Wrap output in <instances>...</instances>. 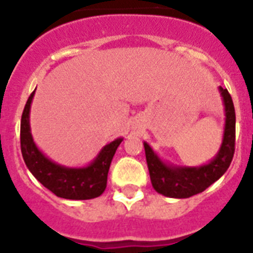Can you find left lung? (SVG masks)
<instances>
[{
  "label": "left lung",
  "instance_id": "left-lung-1",
  "mask_svg": "<svg viewBox=\"0 0 253 253\" xmlns=\"http://www.w3.org/2000/svg\"><path fill=\"white\" fill-rule=\"evenodd\" d=\"M219 91L225 109L224 134L218 154L209 163L199 167L166 165L144 142L152 186L158 194L169 198L185 199L203 193L210 185L222 177L231 165L236 143V111L227 88L219 87Z\"/></svg>",
  "mask_w": 253,
  "mask_h": 253
}]
</instances>
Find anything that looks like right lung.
<instances>
[{
    "label": "right lung",
    "mask_w": 253,
    "mask_h": 253,
    "mask_svg": "<svg viewBox=\"0 0 253 253\" xmlns=\"http://www.w3.org/2000/svg\"><path fill=\"white\" fill-rule=\"evenodd\" d=\"M34 93L35 91H33L26 101L20 126L21 153L29 171L40 184L50 190L58 198L69 200H88L100 196L106 189L110 163L123 138H118L106 144L99 156L87 167L69 169L57 165L38 149L31 137L29 114Z\"/></svg>",
    "instance_id": "right-lung-1"
}]
</instances>
